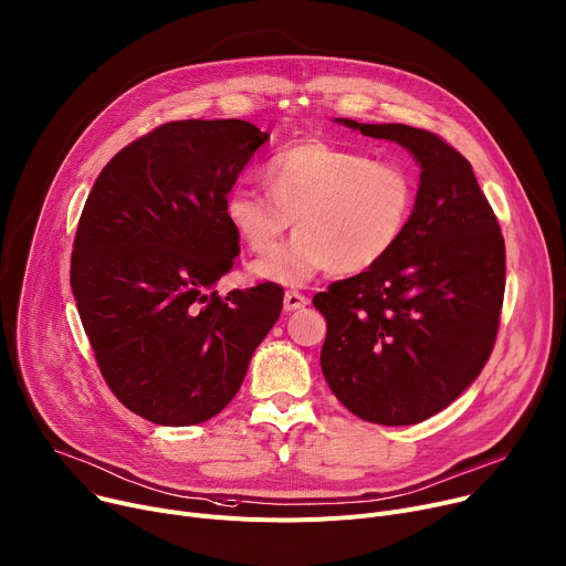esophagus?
<instances>
[{
  "mask_svg": "<svg viewBox=\"0 0 566 566\" xmlns=\"http://www.w3.org/2000/svg\"><path fill=\"white\" fill-rule=\"evenodd\" d=\"M306 306H308V296H306V294L294 292V290L285 292V296H283V308H285L287 313L301 311V308H306Z\"/></svg>",
  "mask_w": 566,
  "mask_h": 566,
  "instance_id": "obj_1",
  "label": "esophagus"
}]
</instances>
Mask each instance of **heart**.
I'll list each match as a JSON object with an SVG mask.
<instances>
[{
	"instance_id": "b5f03b06",
	"label": "heart",
	"mask_w": 566,
	"mask_h": 566,
	"mask_svg": "<svg viewBox=\"0 0 566 566\" xmlns=\"http://www.w3.org/2000/svg\"><path fill=\"white\" fill-rule=\"evenodd\" d=\"M268 195L235 188L224 201L231 229L253 253H269L294 221L300 233L251 265V276L303 285L324 270L360 274L392 253L415 210L412 174L371 154L324 140L298 143L265 165Z\"/></svg>"
}]
</instances>
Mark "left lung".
Returning a JSON list of instances; mask_svg holds the SVG:
<instances>
[{
	"label": "left lung",
	"instance_id": "obj_1",
	"mask_svg": "<svg viewBox=\"0 0 566 566\" xmlns=\"http://www.w3.org/2000/svg\"><path fill=\"white\" fill-rule=\"evenodd\" d=\"M335 122L401 145L421 174L410 224L392 253L315 294L326 317L322 371L356 417L419 423L451 406L492 354L505 242L469 160L442 138L406 124Z\"/></svg>",
	"mask_w": 566,
	"mask_h": 566
}]
</instances>
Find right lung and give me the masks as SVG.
Returning <instances> with one entry per match:
<instances>
[{
  "instance_id": "1",
  "label": "right lung",
  "mask_w": 566,
  "mask_h": 566,
  "mask_svg": "<svg viewBox=\"0 0 566 566\" xmlns=\"http://www.w3.org/2000/svg\"><path fill=\"white\" fill-rule=\"evenodd\" d=\"M270 134L244 119H181L124 147L83 206L70 268L102 376L132 412L195 426L222 412L283 287L220 296L240 238L224 201Z\"/></svg>"
}]
</instances>
